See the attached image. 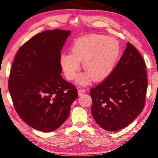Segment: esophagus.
I'll return each mask as SVG.
<instances>
[{
    "mask_svg": "<svg viewBox=\"0 0 158 158\" xmlns=\"http://www.w3.org/2000/svg\"><path fill=\"white\" fill-rule=\"evenodd\" d=\"M85 90L83 89H78V94H79V96H81L83 95L84 94H85Z\"/></svg>",
    "mask_w": 158,
    "mask_h": 158,
    "instance_id": "obj_1",
    "label": "esophagus"
}]
</instances>
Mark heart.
Instances as JSON below:
<instances>
[{"label": "heart", "instance_id": "1", "mask_svg": "<svg viewBox=\"0 0 158 158\" xmlns=\"http://www.w3.org/2000/svg\"><path fill=\"white\" fill-rule=\"evenodd\" d=\"M70 52L60 55V64L66 77L73 80L82 61L86 72L79 75L77 82L83 85L92 78L95 81H101L110 76L120 56V48L114 38L88 35L75 41Z\"/></svg>", "mask_w": 158, "mask_h": 158}]
</instances>
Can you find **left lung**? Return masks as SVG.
<instances>
[{
    "instance_id": "left-lung-1",
    "label": "left lung",
    "mask_w": 158,
    "mask_h": 158,
    "mask_svg": "<svg viewBox=\"0 0 158 158\" xmlns=\"http://www.w3.org/2000/svg\"><path fill=\"white\" fill-rule=\"evenodd\" d=\"M147 88L145 61L138 50L127 43L125 51L110 76L90 89L94 120L108 131L127 127L142 111Z\"/></svg>"
}]
</instances>
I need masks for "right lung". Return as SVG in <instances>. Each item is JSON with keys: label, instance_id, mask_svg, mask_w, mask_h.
Returning <instances> with one entry per match:
<instances>
[{"label": "right lung", "instance_id": "right-lung-1", "mask_svg": "<svg viewBox=\"0 0 158 158\" xmlns=\"http://www.w3.org/2000/svg\"><path fill=\"white\" fill-rule=\"evenodd\" d=\"M70 31L47 30L19 50L9 79L16 113L28 126L48 132L67 119L77 90L61 76V51Z\"/></svg>", "mask_w": 158, "mask_h": 158}]
</instances>
